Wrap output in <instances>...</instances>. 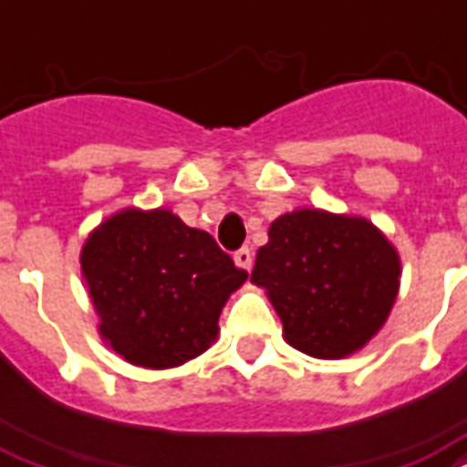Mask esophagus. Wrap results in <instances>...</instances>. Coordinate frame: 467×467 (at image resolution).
<instances>
[{"label": "esophagus", "instance_id": "obj_1", "mask_svg": "<svg viewBox=\"0 0 467 467\" xmlns=\"http://www.w3.org/2000/svg\"><path fill=\"white\" fill-rule=\"evenodd\" d=\"M234 265L242 266V269H252V249L249 247H240L234 252Z\"/></svg>", "mask_w": 467, "mask_h": 467}]
</instances>
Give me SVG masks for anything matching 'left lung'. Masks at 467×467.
Wrapping results in <instances>:
<instances>
[{"instance_id":"8db88e82","label":"left lung","mask_w":467,"mask_h":467,"mask_svg":"<svg viewBox=\"0 0 467 467\" xmlns=\"http://www.w3.org/2000/svg\"><path fill=\"white\" fill-rule=\"evenodd\" d=\"M252 281L269 294L286 343L337 360L384 326L400 291V254L365 218L306 208L274 220Z\"/></svg>"}]
</instances>
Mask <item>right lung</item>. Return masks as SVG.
Masks as SVG:
<instances>
[{
  "label": "right lung",
  "instance_id": "add662e5",
  "mask_svg": "<svg viewBox=\"0 0 467 467\" xmlns=\"http://www.w3.org/2000/svg\"><path fill=\"white\" fill-rule=\"evenodd\" d=\"M83 276L99 313V336L139 368H176L218 336L227 296L247 272L213 234L169 210H124L88 237Z\"/></svg>",
  "mask_w": 467,
  "mask_h": 467
}]
</instances>
